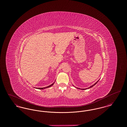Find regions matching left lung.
Segmentation results:
<instances>
[{
    "label": "left lung",
    "instance_id": "8db88e82",
    "mask_svg": "<svg viewBox=\"0 0 127 127\" xmlns=\"http://www.w3.org/2000/svg\"><path fill=\"white\" fill-rule=\"evenodd\" d=\"M98 80L97 81L95 84H94L93 85H92V86H90V87H89V88H86V89H80V88H77V87H76V88H77V89H80V90H87V89H90V88H92V87H93L94 86H95V85L97 83V82L98 81ZM74 86V85H73Z\"/></svg>",
    "mask_w": 127,
    "mask_h": 127
}]
</instances>
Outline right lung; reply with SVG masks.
<instances>
[{
	"label": "right lung",
	"mask_w": 127,
	"mask_h": 127,
	"mask_svg": "<svg viewBox=\"0 0 127 127\" xmlns=\"http://www.w3.org/2000/svg\"><path fill=\"white\" fill-rule=\"evenodd\" d=\"M55 82L53 83H52V84H51L50 85H49V86H47V87H44V88H36V89H39V90H43V89H45L48 88H49V87H51L52 86H53V85L54 84Z\"/></svg>",
	"instance_id": "add662e5"
}]
</instances>
